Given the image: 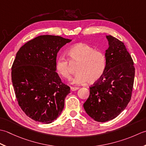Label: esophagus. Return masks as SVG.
Wrapping results in <instances>:
<instances>
[{"instance_id":"esophagus-1","label":"esophagus","mask_w":146,"mask_h":146,"mask_svg":"<svg viewBox=\"0 0 146 146\" xmlns=\"http://www.w3.org/2000/svg\"><path fill=\"white\" fill-rule=\"evenodd\" d=\"M79 88H77V87H70V90L73 91L79 90Z\"/></svg>"}]
</instances>
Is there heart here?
<instances>
[{"instance_id": "1", "label": "heart", "mask_w": 146, "mask_h": 146, "mask_svg": "<svg viewBox=\"0 0 146 146\" xmlns=\"http://www.w3.org/2000/svg\"><path fill=\"white\" fill-rule=\"evenodd\" d=\"M71 61L79 62L77 73L71 79V84H82L86 81L92 83L98 81L106 69V57L100 50L85 43H77L68 50ZM56 72L65 79L70 78L69 63L66 58L60 56L55 63Z\"/></svg>"}]
</instances>
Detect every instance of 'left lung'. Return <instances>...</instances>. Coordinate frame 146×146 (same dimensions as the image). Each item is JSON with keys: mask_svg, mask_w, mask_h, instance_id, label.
Instances as JSON below:
<instances>
[{"mask_svg": "<svg viewBox=\"0 0 146 146\" xmlns=\"http://www.w3.org/2000/svg\"><path fill=\"white\" fill-rule=\"evenodd\" d=\"M106 69L102 77L90 87L84 103L85 111L99 122L113 120L123 111L131 99L135 68L125 46L117 38L106 35Z\"/></svg>", "mask_w": 146, "mask_h": 146, "instance_id": "obj_1", "label": "left lung"}]
</instances>
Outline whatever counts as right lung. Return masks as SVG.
<instances>
[{
	"label": "right lung",
	"instance_id": "add662e5",
	"mask_svg": "<svg viewBox=\"0 0 146 146\" xmlns=\"http://www.w3.org/2000/svg\"><path fill=\"white\" fill-rule=\"evenodd\" d=\"M72 40L40 35L19 50L12 66V82L21 108L33 120L50 123L63 110L70 88L56 72V55Z\"/></svg>",
	"mask_w": 146,
	"mask_h": 146
}]
</instances>
